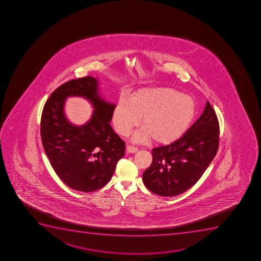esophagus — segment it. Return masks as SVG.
Returning <instances> with one entry per match:
<instances>
[{"instance_id":"1","label":"esophagus","mask_w":261,"mask_h":261,"mask_svg":"<svg viewBox=\"0 0 261 261\" xmlns=\"http://www.w3.org/2000/svg\"><path fill=\"white\" fill-rule=\"evenodd\" d=\"M126 153H136L137 152L138 148L132 146V145H127L126 146Z\"/></svg>"}]
</instances>
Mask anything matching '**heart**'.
I'll return each mask as SVG.
<instances>
[{
    "mask_svg": "<svg viewBox=\"0 0 261 261\" xmlns=\"http://www.w3.org/2000/svg\"><path fill=\"white\" fill-rule=\"evenodd\" d=\"M196 100L177 89L140 88L130 99L119 98L112 121L116 132L126 137L142 118V127L133 136L135 142L154 140L159 145H170L186 135L196 118Z\"/></svg>",
    "mask_w": 261,
    "mask_h": 261,
    "instance_id": "b5f03b06",
    "label": "heart"
}]
</instances>
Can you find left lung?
Masks as SVG:
<instances>
[{
	"label": "left lung",
	"instance_id": "obj_1",
	"mask_svg": "<svg viewBox=\"0 0 261 261\" xmlns=\"http://www.w3.org/2000/svg\"><path fill=\"white\" fill-rule=\"evenodd\" d=\"M220 126L206 101L203 113L178 141L154 148L152 163L143 173L145 186L161 196H175L191 188L203 174L219 148Z\"/></svg>",
	"mask_w": 261,
	"mask_h": 261
}]
</instances>
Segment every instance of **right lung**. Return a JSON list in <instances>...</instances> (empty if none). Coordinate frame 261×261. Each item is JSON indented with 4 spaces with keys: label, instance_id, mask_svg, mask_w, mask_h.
<instances>
[{
    "label": "right lung",
    "instance_id": "obj_1",
    "mask_svg": "<svg viewBox=\"0 0 261 261\" xmlns=\"http://www.w3.org/2000/svg\"><path fill=\"white\" fill-rule=\"evenodd\" d=\"M98 85L92 76L64 83L53 92L41 114V141L51 166L66 186L83 192L106 186L125 153V143L110 124L116 105L101 98ZM70 95L87 98L95 109L84 125L70 124L65 116V100Z\"/></svg>",
    "mask_w": 261,
    "mask_h": 261
}]
</instances>
